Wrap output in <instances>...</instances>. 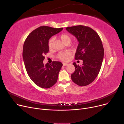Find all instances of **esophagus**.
Instances as JSON below:
<instances>
[{"label":"esophagus","mask_w":124,"mask_h":124,"mask_svg":"<svg viewBox=\"0 0 124 124\" xmlns=\"http://www.w3.org/2000/svg\"><path fill=\"white\" fill-rule=\"evenodd\" d=\"M68 64V63H63V65L64 66H67Z\"/></svg>","instance_id":"esophagus-1"}]
</instances>
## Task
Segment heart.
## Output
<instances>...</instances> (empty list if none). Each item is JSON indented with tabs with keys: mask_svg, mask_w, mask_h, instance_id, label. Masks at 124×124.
I'll list each match as a JSON object with an SVG mask.
<instances>
[{
	"mask_svg": "<svg viewBox=\"0 0 124 124\" xmlns=\"http://www.w3.org/2000/svg\"><path fill=\"white\" fill-rule=\"evenodd\" d=\"M60 39L62 42L65 44H69L71 41V40H72L71 36L67 33H64L61 35L60 36ZM53 43L54 39H50L48 42V47L50 49H51L53 48ZM70 55V54L68 52H61L58 54L57 57L62 61H66L68 60Z\"/></svg>",
	"mask_w": 124,
	"mask_h": 124,
	"instance_id": "heart-1",
	"label": "heart"
}]
</instances>
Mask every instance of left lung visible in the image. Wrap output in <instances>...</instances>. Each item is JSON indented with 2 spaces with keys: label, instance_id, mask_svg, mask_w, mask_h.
I'll list each match as a JSON object with an SVG mask.
<instances>
[{
  "label": "left lung",
  "instance_id": "left-lung-1",
  "mask_svg": "<svg viewBox=\"0 0 124 124\" xmlns=\"http://www.w3.org/2000/svg\"><path fill=\"white\" fill-rule=\"evenodd\" d=\"M66 30L79 42L75 59L83 61L81 66L73 63L75 69L71 79L78 85H87L94 80L101 67L104 56L101 40L95 31L86 26L76 25Z\"/></svg>",
  "mask_w": 124,
  "mask_h": 124
}]
</instances>
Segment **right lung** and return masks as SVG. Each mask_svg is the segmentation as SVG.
<instances>
[{
    "label": "right lung",
    "instance_id": "1",
    "mask_svg": "<svg viewBox=\"0 0 124 124\" xmlns=\"http://www.w3.org/2000/svg\"><path fill=\"white\" fill-rule=\"evenodd\" d=\"M63 29L41 26L32 31L24 41L23 57L26 70L31 80L40 87L50 88L57 81L62 63L53 61L44 65L43 61L49 52V40Z\"/></svg>",
    "mask_w": 124,
    "mask_h": 124
}]
</instances>
